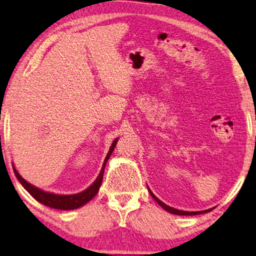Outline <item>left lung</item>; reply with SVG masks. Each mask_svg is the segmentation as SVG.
<instances>
[{"instance_id": "obj_1", "label": "left lung", "mask_w": 256, "mask_h": 256, "mask_svg": "<svg viewBox=\"0 0 256 256\" xmlns=\"http://www.w3.org/2000/svg\"><path fill=\"white\" fill-rule=\"evenodd\" d=\"M149 192H150V194H152V197L154 198V200H155L158 202V204H160L165 210H168V212L172 213V214H176V216H196V214H202V213H206V212H210V210H212V208L206 210H200V212H186V210H180L170 208V206L164 204V202L158 200V198L152 192H150V190H149Z\"/></svg>"}]
</instances>
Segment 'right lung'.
Instances as JSON below:
<instances>
[{
    "mask_svg": "<svg viewBox=\"0 0 256 256\" xmlns=\"http://www.w3.org/2000/svg\"><path fill=\"white\" fill-rule=\"evenodd\" d=\"M117 144V139L114 141L110 149H109V152L107 154L106 160L104 162L102 168H101L99 176L96 178V181L88 186V189H85L84 192H80V194H51V192H43L36 186H32L30 184H28L26 180H24L22 176H19V173L17 172V170L14 168V171L17 179L19 180L20 184H22L24 188H25L28 192H30L32 196H33L36 200L40 202V204L48 206V208H56V210H75L78 208L80 206H83L84 204H86L88 202H90L93 197L96 196V192H99V188L101 186V182H102V178H104V166H106L107 160H109V157L112 154V150L115 148V146Z\"/></svg>",
    "mask_w": 256,
    "mask_h": 256,
    "instance_id": "add662e5",
    "label": "right lung"
}]
</instances>
